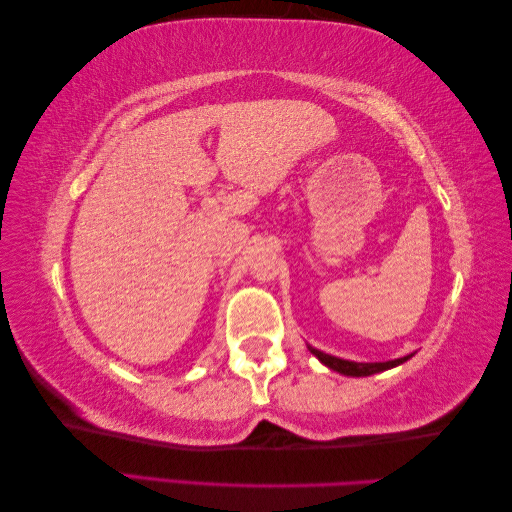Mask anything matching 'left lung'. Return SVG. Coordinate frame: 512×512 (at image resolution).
I'll use <instances>...</instances> for the list:
<instances>
[{"mask_svg": "<svg viewBox=\"0 0 512 512\" xmlns=\"http://www.w3.org/2000/svg\"><path fill=\"white\" fill-rule=\"evenodd\" d=\"M311 353H314V356H316L322 364H327L329 369L338 371V373H344V375H356V378H360V375H373V373L387 371V369L398 367V364L409 360V356H406V358L389 360V362H349V360L333 358V356H329V353H322V351H318V349H311Z\"/></svg>", "mask_w": 512, "mask_h": 512, "instance_id": "left-lung-1", "label": "left lung"}]
</instances>
